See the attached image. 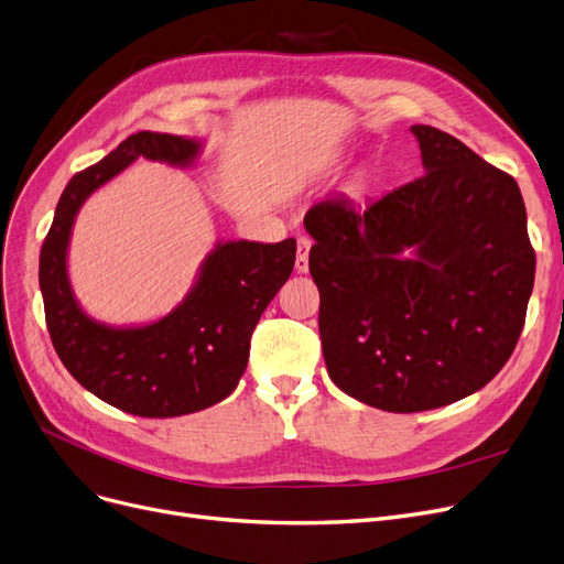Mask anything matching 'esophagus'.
Returning <instances> with one entry per match:
<instances>
[{"instance_id":"1","label":"esophagus","mask_w":564,"mask_h":564,"mask_svg":"<svg viewBox=\"0 0 564 564\" xmlns=\"http://www.w3.org/2000/svg\"><path fill=\"white\" fill-rule=\"evenodd\" d=\"M313 241L308 237H300L297 239V258H295V269L300 274L308 272V253H311Z\"/></svg>"}]
</instances>
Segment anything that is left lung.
Segmentation results:
<instances>
[{"instance_id":"obj_1","label":"left lung","mask_w":564,"mask_h":564,"mask_svg":"<svg viewBox=\"0 0 564 564\" xmlns=\"http://www.w3.org/2000/svg\"><path fill=\"white\" fill-rule=\"evenodd\" d=\"M410 131L426 175L366 207L327 195L304 216L329 378L387 412L443 408L491 382L534 285L517 180L445 131Z\"/></svg>"}]
</instances>
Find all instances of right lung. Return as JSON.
<instances>
[{
	"label": "right lung",
	"instance_id": "right-lung-1",
	"mask_svg": "<svg viewBox=\"0 0 564 564\" xmlns=\"http://www.w3.org/2000/svg\"><path fill=\"white\" fill-rule=\"evenodd\" d=\"M203 140L140 131L73 177L39 258V285L53 346L87 391L138 417H180L230 397L247 371L251 334L295 267L297 241H216L186 297L147 325L115 327L73 295L68 243L89 195L138 159L195 165Z\"/></svg>",
	"mask_w": 564,
	"mask_h": 564
}]
</instances>
